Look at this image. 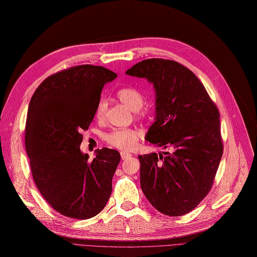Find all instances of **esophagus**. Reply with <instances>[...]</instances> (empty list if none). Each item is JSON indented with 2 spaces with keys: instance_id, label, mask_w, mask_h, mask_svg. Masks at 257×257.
I'll list each match as a JSON object with an SVG mask.
<instances>
[{
  "instance_id": "esophagus-1",
  "label": "esophagus",
  "mask_w": 257,
  "mask_h": 257,
  "mask_svg": "<svg viewBox=\"0 0 257 257\" xmlns=\"http://www.w3.org/2000/svg\"><path fill=\"white\" fill-rule=\"evenodd\" d=\"M120 154H121V159H122L123 161L132 157V154H131L130 152H127V151H122Z\"/></svg>"
}]
</instances>
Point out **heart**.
<instances>
[{
  "mask_svg": "<svg viewBox=\"0 0 257 257\" xmlns=\"http://www.w3.org/2000/svg\"><path fill=\"white\" fill-rule=\"evenodd\" d=\"M116 96L119 97V99L124 105H126L131 110H134V111L141 109L145 102V97L143 93L134 87H124L119 89L116 91ZM106 107H107V104L105 100L104 99L99 100L96 107V111H95V114L98 119H102L104 116ZM143 113L147 114L148 110L145 109ZM139 136H141V133L136 130H132V128L114 130L111 132V133H109L106 136V141L108 144L111 145L112 147L118 148V149L131 150L136 147L139 141Z\"/></svg>",
  "mask_w": 257,
  "mask_h": 257,
  "instance_id": "heart-1",
  "label": "heart"
}]
</instances>
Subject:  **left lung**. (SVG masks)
<instances>
[{"mask_svg": "<svg viewBox=\"0 0 257 257\" xmlns=\"http://www.w3.org/2000/svg\"><path fill=\"white\" fill-rule=\"evenodd\" d=\"M155 90L146 141L170 149L139 155L142 190L160 212L180 216L207 196L223 154L220 112L204 84L176 61L147 59L126 71Z\"/></svg>", "mask_w": 257, "mask_h": 257, "instance_id": "1", "label": "left lung"}]
</instances>
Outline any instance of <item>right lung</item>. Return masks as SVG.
Returning a JSON list of instances; mask_svg holds the SVG:
<instances>
[{
	"instance_id": "obj_1",
	"label": "right lung",
	"mask_w": 257,
	"mask_h": 257,
	"mask_svg": "<svg viewBox=\"0 0 257 257\" xmlns=\"http://www.w3.org/2000/svg\"><path fill=\"white\" fill-rule=\"evenodd\" d=\"M116 74L103 66L79 65L47 77L31 98L26 150L38 191L58 211L77 220L98 214L112 191L119 151H80L82 131L94 118L105 83Z\"/></svg>"
}]
</instances>
